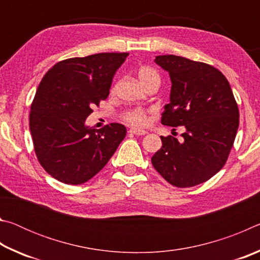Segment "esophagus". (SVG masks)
I'll list each match as a JSON object with an SVG mask.
<instances>
[{
    "label": "esophagus",
    "mask_w": 260,
    "mask_h": 260,
    "mask_svg": "<svg viewBox=\"0 0 260 260\" xmlns=\"http://www.w3.org/2000/svg\"><path fill=\"white\" fill-rule=\"evenodd\" d=\"M129 133L134 134V135H146L148 134L147 131H143V129H138V128H131L129 129Z\"/></svg>",
    "instance_id": "1"
}]
</instances>
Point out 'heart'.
<instances>
[{"label": "heart", "instance_id": "obj_1", "mask_svg": "<svg viewBox=\"0 0 260 260\" xmlns=\"http://www.w3.org/2000/svg\"><path fill=\"white\" fill-rule=\"evenodd\" d=\"M152 78H159L155 70L149 68V67L140 68L139 79H140L141 83L150 80V79H152ZM122 118H124V120L126 122H128V124L136 126V127L146 126L149 121V117H148L147 111H144L143 109H140V108L128 110V111H126L124 113Z\"/></svg>", "mask_w": 260, "mask_h": 260}]
</instances>
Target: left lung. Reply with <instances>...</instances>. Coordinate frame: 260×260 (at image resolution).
<instances>
[{"label": "left lung", "instance_id": "left-lung-1", "mask_svg": "<svg viewBox=\"0 0 260 260\" xmlns=\"http://www.w3.org/2000/svg\"><path fill=\"white\" fill-rule=\"evenodd\" d=\"M155 61L172 82L161 124L184 126L186 132L182 141L160 136L162 146L151 162L173 186H197L226 164L239 128V108L230 82L218 69L175 55L156 56Z\"/></svg>", "mask_w": 260, "mask_h": 260}]
</instances>
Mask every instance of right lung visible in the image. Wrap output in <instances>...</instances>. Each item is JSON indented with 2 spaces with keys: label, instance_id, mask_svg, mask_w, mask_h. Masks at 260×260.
Masks as SVG:
<instances>
[{
  "label": "right lung",
  "instance_id": "obj_1",
  "mask_svg": "<svg viewBox=\"0 0 260 260\" xmlns=\"http://www.w3.org/2000/svg\"><path fill=\"white\" fill-rule=\"evenodd\" d=\"M128 52H101L55 64L42 78L30 105L29 131L41 166L58 181L81 184L107 165L126 127L86 126L91 108L109 96L114 73Z\"/></svg>",
  "mask_w": 260,
  "mask_h": 260
}]
</instances>
